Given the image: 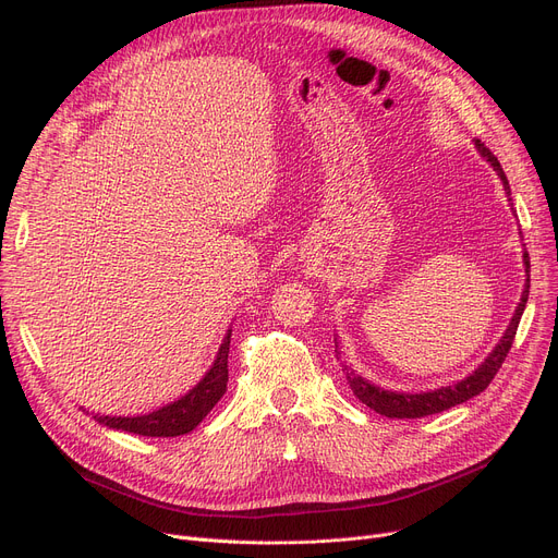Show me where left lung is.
<instances>
[{"label":"left lung","instance_id":"8db88e82","mask_svg":"<svg viewBox=\"0 0 558 558\" xmlns=\"http://www.w3.org/2000/svg\"><path fill=\"white\" fill-rule=\"evenodd\" d=\"M473 142L477 146V151L482 154V158H486L490 162V167L497 171V175H500L505 192L511 201V187H509V181H507V173H505L502 165L497 162V158L490 154V149H486L482 140H473ZM522 262H524L526 280H524V289H522L520 303L515 307V314L511 318V324L507 326V332L502 335L500 343H497L490 350V355L475 368V373H471L468 377H463L461 383L450 385V387H441V389L425 391V393H400V391H387L383 387H375V385L368 383L366 377L357 375L353 368L343 366L345 379H348L350 389H353V393L366 407H371L373 412L383 414L387 418H423V416H429V414L446 412V409H450L454 404H461L465 400H471L473 396H480L493 383L495 373L500 371V366L505 364L507 353L511 350V343L515 339V330H518V324H520V316L524 312L526 299H530V253H526V251L522 253Z\"/></svg>","mask_w":558,"mask_h":558}]
</instances>
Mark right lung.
<instances>
[{"mask_svg": "<svg viewBox=\"0 0 558 558\" xmlns=\"http://www.w3.org/2000/svg\"><path fill=\"white\" fill-rule=\"evenodd\" d=\"M230 332L223 337L219 353L210 371L205 373L201 383L185 393L181 400H175L162 409H156L144 416H95L101 425L110 429H122L140 436H181L192 432L210 409L221 400L228 385V350H230Z\"/></svg>", "mask_w": 558, "mask_h": 558, "instance_id": "add662e5", "label": "right lung"}]
</instances>
